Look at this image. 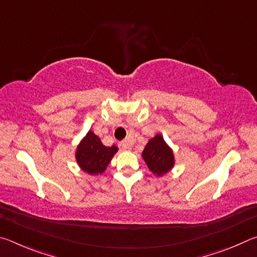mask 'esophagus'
<instances>
[{
  "mask_svg": "<svg viewBox=\"0 0 257 257\" xmlns=\"http://www.w3.org/2000/svg\"><path fill=\"white\" fill-rule=\"evenodd\" d=\"M132 146H133V144L129 141H122L119 143V147L122 151H129L130 149H132Z\"/></svg>",
  "mask_w": 257,
  "mask_h": 257,
  "instance_id": "obj_1",
  "label": "esophagus"
}]
</instances>
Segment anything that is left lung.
Returning <instances> with one entry per match:
<instances>
[{
    "mask_svg": "<svg viewBox=\"0 0 257 257\" xmlns=\"http://www.w3.org/2000/svg\"><path fill=\"white\" fill-rule=\"evenodd\" d=\"M142 158L150 171L156 177H163L175 167V153L161 134H156L147 143Z\"/></svg>",
    "mask_w": 257,
    "mask_h": 257,
    "instance_id": "1",
    "label": "left lung"
}]
</instances>
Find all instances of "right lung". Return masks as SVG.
I'll list each match as a JSON object with an SVG mask.
<instances>
[{
    "label": "right lung",
    "mask_w": 257,
    "mask_h": 257,
    "mask_svg": "<svg viewBox=\"0 0 257 257\" xmlns=\"http://www.w3.org/2000/svg\"><path fill=\"white\" fill-rule=\"evenodd\" d=\"M116 152L118 147L115 145H103L101 138L89 130L77 145L75 159L80 170L90 176H98L106 170Z\"/></svg>",
    "instance_id": "add662e5"
}]
</instances>
